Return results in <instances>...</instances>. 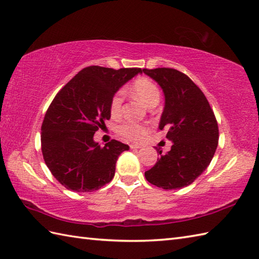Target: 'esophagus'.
Listing matches in <instances>:
<instances>
[{
    "label": "esophagus",
    "mask_w": 259,
    "mask_h": 259,
    "mask_svg": "<svg viewBox=\"0 0 259 259\" xmlns=\"http://www.w3.org/2000/svg\"><path fill=\"white\" fill-rule=\"evenodd\" d=\"M130 148H131V149H140V146L139 145H136V144H131L130 145Z\"/></svg>",
    "instance_id": "obj_1"
}]
</instances>
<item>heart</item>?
I'll return each mask as SVG.
<instances>
[{
  "mask_svg": "<svg viewBox=\"0 0 259 259\" xmlns=\"http://www.w3.org/2000/svg\"><path fill=\"white\" fill-rule=\"evenodd\" d=\"M130 91L134 96L144 102L147 107H153L159 102L160 99V90L155 82L150 79L141 76L135 80L130 88ZM123 104V92L117 91L110 100V113L112 117H119L122 112ZM119 134L130 140H140L147 134L148 126L137 122H125L119 126Z\"/></svg>",
  "mask_w": 259,
  "mask_h": 259,
  "instance_id": "heart-1",
  "label": "heart"
}]
</instances>
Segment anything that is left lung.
<instances>
[{"mask_svg":"<svg viewBox=\"0 0 259 259\" xmlns=\"http://www.w3.org/2000/svg\"><path fill=\"white\" fill-rule=\"evenodd\" d=\"M160 85L164 108L159 129H166L172 141L170 151L161 155L145 172L159 188L172 190L189 186L205 171L218 145V124L202 91L185 73L170 68L144 69Z\"/></svg>","mask_w":259,"mask_h":259,"instance_id":"8db88e82","label":"left lung"}]
</instances>
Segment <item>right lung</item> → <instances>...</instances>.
<instances>
[{
  "label": "right lung",
  "instance_id": "obj_1",
  "mask_svg": "<svg viewBox=\"0 0 259 259\" xmlns=\"http://www.w3.org/2000/svg\"><path fill=\"white\" fill-rule=\"evenodd\" d=\"M138 73L139 68L92 65L54 97L41 126V148L48 168L67 189L91 192L112 180L118 157L129 146L111 140L101 147L93 136L111 117L112 96Z\"/></svg>",
  "mask_w": 259,
  "mask_h": 259
}]
</instances>
